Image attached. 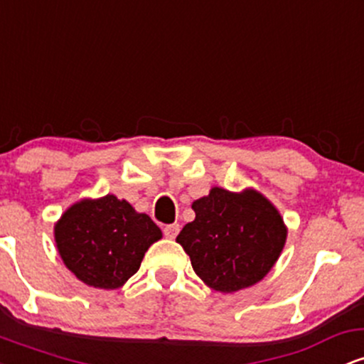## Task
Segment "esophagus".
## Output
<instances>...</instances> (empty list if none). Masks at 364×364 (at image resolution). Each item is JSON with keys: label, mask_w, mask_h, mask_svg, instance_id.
I'll return each instance as SVG.
<instances>
[{"label": "esophagus", "mask_w": 364, "mask_h": 364, "mask_svg": "<svg viewBox=\"0 0 364 364\" xmlns=\"http://www.w3.org/2000/svg\"><path fill=\"white\" fill-rule=\"evenodd\" d=\"M178 232H179V224H168L164 228V236L166 237H169V240H174V237L178 236Z\"/></svg>", "instance_id": "1"}]
</instances>
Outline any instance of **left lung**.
<instances>
[{"mask_svg":"<svg viewBox=\"0 0 364 364\" xmlns=\"http://www.w3.org/2000/svg\"><path fill=\"white\" fill-rule=\"evenodd\" d=\"M191 208L195 220L181 229L176 241L210 289L236 292L253 286L281 257L287 228L260 191L246 188L232 193L214 186Z\"/></svg>","mask_w":364,"mask_h":364,"instance_id":"left-lung-1","label":"left lung"}]
</instances>
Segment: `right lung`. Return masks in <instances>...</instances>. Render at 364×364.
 I'll return each mask as SVG.
<instances>
[{
    "instance_id": "add662e5",
    "label": "right lung",
    "mask_w": 364,
    "mask_h": 364,
    "mask_svg": "<svg viewBox=\"0 0 364 364\" xmlns=\"http://www.w3.org/2000/svg\"><path fill=\"white\" fill-rule=\"evenodd\" d=\"M161 237V229L147 214H139L114 195L83 198L54 224L63 263L83 284L99 289L123 286Z\"/></svg>"
}]
</instances>
